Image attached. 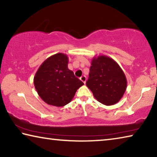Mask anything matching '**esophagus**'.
Returning <instances> with one entry per match:
<instances>
[{"instance_id":"obj_1","label":"esophagus","mask_w":157,"mask_h":157,"mask_svg":"<svg viewBox=\"0 0 157 157\" xmlns=\"http://www.w3.org/2000/svg\"><path fill=\"white\" fill-rule=\"evenodd\" d=\"M80 80H81L82 82H83L84 84H85V82H86V76H85V75H82V76L81 77V78H80Z\"/></svg>"}]
</instances>
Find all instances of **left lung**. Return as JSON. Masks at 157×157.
Listing matches in <instances>:
<instances>
[{
  "label": "left lung",
  "instance_id": "8db88e82",
  "mask_svg": "<svg viewBox=\"0 0 157 157\" xmlns=\"http://www.w3.org/2000/svg\"><path fill=\"white\" fill-rule=\"evenodd\" d=\"M86 84L96 100L105 105L116 104L127 86L123 71L115 61L106 56L94 58Z\"/></svg>",
  "mask_w": 157,
  "mask_h": 157
}]
</instances>
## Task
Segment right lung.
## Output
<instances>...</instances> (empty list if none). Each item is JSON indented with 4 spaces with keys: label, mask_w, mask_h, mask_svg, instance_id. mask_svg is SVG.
Listing matches in <instances>:
<instances>
[{
    "label": "right lung",
    "mask_w": 157,
    "mask_h": 157,
    "mask_svg": "<svg viewBox=\"0 0 157 157\" xmlns=\"http://www.w3.org/2000/svg\"><path fill=\"white\" fill-rule=\"evenodd\" d=\"M66 55L57 53L45 61L34 78L39 96L47 104L63 107L73 99L75 92L84 84L68 68Z\"/></svg>",
    "instance_id": "right-lung-1"
}]
</instances>
